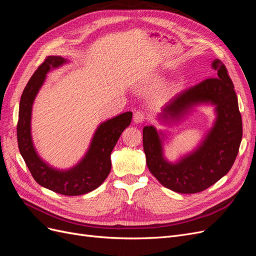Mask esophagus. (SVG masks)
<instances>
[{
  "label": "esophagus",
  "instance_id": "esophagus-1",
  "mask_svg": "<svg viewBox=\"0 0 256 256\" xmlns=\"http://www.w3.org/2000/svg\"><path fill=\"white\" fill-rule=\"evenodd\" d=\"M146 120L145 118V112L142 110H138L134 113V122H143Z\"/></svg>",
  "mask_w": 256,
  "mask_h": 256
}]
</instances>
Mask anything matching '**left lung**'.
<instances>
[{"label": "left lung", "mask_w": 256, "mask_h": 256, "mask_svg": "<svg viewBox=\"0 0 256 256\" xmlns=\"http://www.w3.org/2000/svg\"><path fill=\"white\" fill-rule=\"evenodd\" d=\"M214 78H207L177 94L164 109L161 118L175 120L200 102L216 104V120L203 143L189 156L172 164L162 154L161 140L152 126L143 128V148L150 173L166 188L178 193H198L228 174L239 152L242 120L228 69L214 60Z\"/></svg>", "instance_id": "8db88e82"}]
</instances>
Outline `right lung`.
<instances>
[{"mask_svg":"<svg viewBox=\"0 0 256 256\" xmlns=\"http://www.w3.org/2000/svg\"><path fill=\"white\" fill-rule=\"evenodd\" d=\"M65 62L62 56H47L30 76L20 99L17 138L21 156L34 180L53 192L72 196L95 190L104 182L111 171V152L122 131L130 125L132 113H122L102 122L96 130L88 154L74 168L62 172L46 164L36 154L30 136L32 104L47 72Z\"/></svg>","mask_w":256,"mask_h":256,"instance_id":"obj_1","label":"right lung"}]
</instances>
